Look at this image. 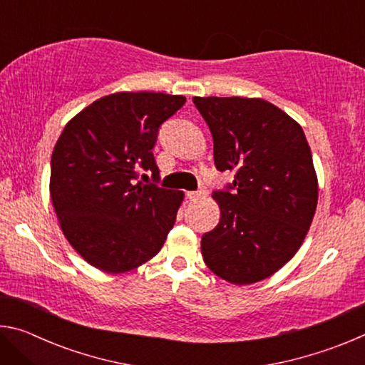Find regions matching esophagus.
Instances as JSON below:
<instances>
[{"instance_id":"34e87169","label":"esophagus","mask_w":365,"mask_h":365,"mask_svg":"<svg viewBox=\"0 0 365 365\" xmlns=\"http://www.w3.org/2000/svg\"><path fill=\"white\" fill-rule=\"evenodd\" d=\"M206 196V191L205 190H200V191H188L187 193V197L190 201H197L201 200V197Z\"/></svg>"}]
</instances>
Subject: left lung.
I'll use <instances>...</instances> for the list:
<instances>
[{
    "instance_id": "1",
    "label": "left lung",
    "mask_w": 365,
    "mask_h": 365,
    "mask_svg": "<svg viewBox=\"0 0 365 365\" xmlns=\"http://www.w3.org/2000/svg\"><path fill=\"white\" fill-rule=\"evenodd\" d=\"M214 140V163L235 191H214L220 220L202 259L233 285L274 275L304 242L319 200L312 153L293 117L262 98H193Z\"/></svg>"
}]
</instances>
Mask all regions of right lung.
Masks as SVG:
<instances>
[{"label":"right lung","instance_id":"obj_1","mask_svg":"<svg viewBox=\"0 0 365 365\" xmlns=\"http://www.w3.org/2000/svg\"><path fill=\"white\" fill-rule=\"evenodd\" d=\"M185 101L117 91L66 123L53 150L49 195L66 240L93 267L123 274L163 248L185 195L137 178L140 169L158 178V128Z\"/></svg>","mask_w":365,"mask_h":365}]
</instances>
